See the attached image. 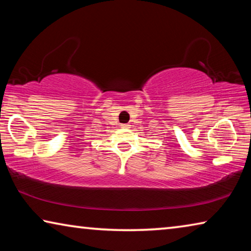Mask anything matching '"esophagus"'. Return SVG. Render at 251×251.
<instances>
[{
	"label": "esophagus",
	"instance_id": "34e87169",
	"mask_svg": "<svg viewBox=\"0 0 251 251\" xmlns=\"http://www.w3.org/2000/svg\"><path fill=\"white\" fill-rule=\"evenodd\" d=\"M122 126H123V127H129L130 125H129V124H123Z\"/></svg>",
	"mask_w": 251,
	"mask_h": 251
}]
</instances>
